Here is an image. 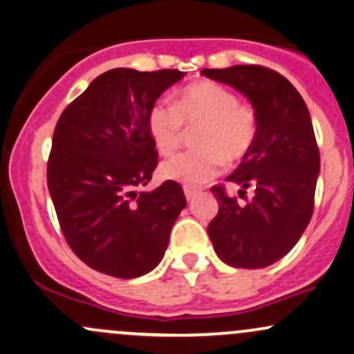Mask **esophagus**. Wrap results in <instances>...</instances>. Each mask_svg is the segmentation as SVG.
<instances>
[{"instance_id":"esophagus-1","label":"esophagus","mask_w":354,"mask_h":354,"mask_svg":"<svg viewBox=\"0 0 354 354\" xmlns=\"http://www.w3.org/2000/svg\"><path fill=\"white\" fill-rule=\"evenodd\" d=\"M196 193H198V189L188 188V186H186V188H185V196H186V200H188V201L193 200V198L196 196Z\"/></svg>"}]
</instances>
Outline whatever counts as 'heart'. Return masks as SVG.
Segmentation results:
<instances>
[{"label":"heart","mask_w":354,"mask_h":354,"mask_svg":"<svg viewBox=\"0 0 354 354\" xmlns=\"http://www.w3.org/2000/svg\"><path fill=\"white\" fill-rule=\"evenodd\" d=\"M203 123L196 135L200 149L169 158L161 165V176L188 188L200 186L221 173L225 158L239 161L253 146L258 120L248 104L238 103L231 89L213 81L183 88L176 101L160 100L148 113V131L154 146L168 156L180 146L185 124Z\"/></svg>","instance_id":"1"}]
</instances>
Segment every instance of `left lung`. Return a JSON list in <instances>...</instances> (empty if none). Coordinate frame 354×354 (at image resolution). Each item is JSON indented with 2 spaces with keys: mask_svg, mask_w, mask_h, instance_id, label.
Returning a JSON list of instances; mask_svg holds the SVG:
<instances>
[{
  "mask_svg": "<svg viewBox=\"0 0 354 354\" xmlns=\"http://www.w3.org/2000/svg\"><path fill=\"white\" fill-rule=\"evenodd\" d=\"M201 75L245 95L258 120L253 146L226 178L239 186V196L253 189V200L238 203L213 186L219 211L208 226L209 239L226 265L270 266L290 253L313 214L319 151L310 111L293 84L268 68L236 64Z\"/></svg>",
  "mask_w": 354,
  "mask_h": 354,
  "instance_id": "obj_1",
  "label": "left lung"
}]
</instances>
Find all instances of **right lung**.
<instances>
[{
  "instance_id": "right-lung-1",
  "label": "right lung",
  "mask_w": 354,
  "mask_h": 354,
  "mask_svg": "<svg viewBox=\"0 0 354 354\" xmlns=\"http://www.w3.org/2000/svg\"><path fill=\"white\" fill-rule=\"evenodd\" d=\"M183 76L178 70H109L59 116L48 189L68 245L100 273L129 279L153 271L185 209L174 181L138 191L158 165L148 113Z\"/></svg>"
}]
</instances>
